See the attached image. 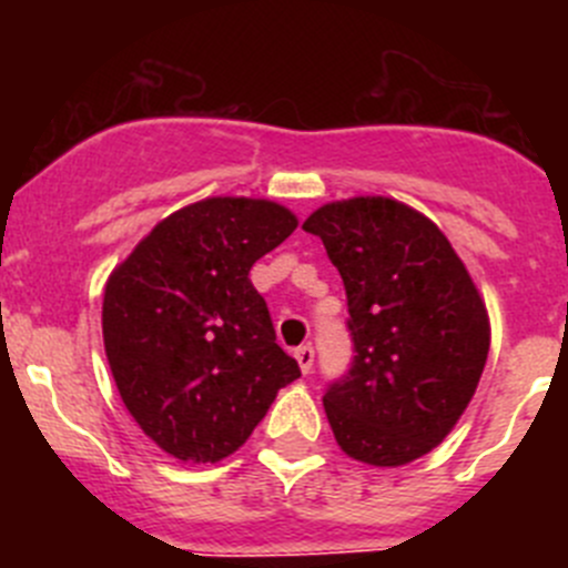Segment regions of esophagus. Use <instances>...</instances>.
<instances>
[{"label":"esophagus","mask_w":568,"mask_h":568,"mask_svg":"<svg viewBox=\"0 0 568 568\" xmlns=\"http://www.w3.org/2000/svg\"><path fill=\"white\" fill-rule=\"evenodd\" d=\"M295 358H297V364H301L303 373H308V369H312V364H314V347L312 345H301L295 351Z\"/></svg>","instance_id":"1"}]
</instances>
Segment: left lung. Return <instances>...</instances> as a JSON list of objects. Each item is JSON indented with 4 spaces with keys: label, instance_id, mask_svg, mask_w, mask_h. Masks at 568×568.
I'll use <instances>...</instances> for the list:
<instances>
[{
    "label": "left lung",
    "instance_id": "8db88e82",
    "mask_svg": "<svg viewBox=\"0 0 568 568\" xmlns=\"http://www.w3.org/2000/svg\"><path fill=\"white\" fill-rule=\"evenodd\" d=\"M303 232L323 240L347 295L353 362L323 395L351 458L403 467L434 450L473 400L488 356V314L445 234L384 195L320 206Z\"/></svg>",
    "mask_w": 568,
    "mask_h": 568
}]
</instances>
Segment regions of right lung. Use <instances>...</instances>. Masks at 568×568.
<instances>
[{
  "instance_id": "right-lung-1",
  "label": "right lung",
  "mask_w": 568,
  "mask_h": 568,
  "mask_svg": "<svg viewBox=\"0 0 568 568\" xmlns=\"http://www.w3.org/2000/svg\"><path fill=\"white\" fill-rule=\"evenodd\" d=\"M295 226L273 201H199L156 223L106 282L101 331L123 406L179 462L232 456L301 378L248 278Z\"/></svg>"
}]
</instances>
